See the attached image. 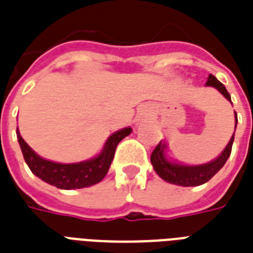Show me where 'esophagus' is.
Instances as JSON below:
<instances>
[{
    "label": "esophagus",
    "mask_w": 253,
    "mask_h": 253,
    "mask_svg": "<svg viewBox=\"0 0 253 253\" xmlns=\"http://www.w3.org/2000/svg\"><path fill=\"white\" fill-rule=\"evenodd\" d=\"M146 115H148V111H147V109H143V110L139 113L138 118H143V117H146Z\"/></svg>",
    "instance_id": "1"
}]
</instances>
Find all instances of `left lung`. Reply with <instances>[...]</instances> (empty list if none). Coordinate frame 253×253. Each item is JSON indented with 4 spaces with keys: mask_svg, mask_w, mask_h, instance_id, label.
Instances as JSON below:
<instances>
[{
    "mask_svg": "<svg viewBox=\"0 0 253 253\" xmlns=\"http://www.w3.org/2000/svg\"><path fill=\"white\" fill-rule=\"evenodd\" d=\"M206 86L215 87L216 90H219L224 95V98L231 102V95L228 94L227 89L224 87V85L220 81L216 80L212 75H209ZM236 125H238V117H236L235 113V128ZM234 135H235V132L232 134L230 142L226 146V148L222 151V154L216 159H214L212 162L206 163V164H201V166H184V164H180V163L170 162L166 156L167 144L162 142L159 143L156 148L152 151L151 163H152L154 169L156 170L159 176L162 177L164 181L169 182V184L180 185V186H198V185L208 182L226 164L227 159L231 155Z\"/></svg>",
    "mask_w": 253,
    "mask_h": 253,
    "instance_id": "8db88e82",
    "label": "left lung"
}]
</instances>
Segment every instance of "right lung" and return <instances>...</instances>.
<instances>
[{
	"label": "right lung",
	"instance_id": "obj_1",
	"mask_svg": "<svg viewBox=\"0 0 253 253\" xmlns=\"http://www.w3.org/2000/svg\"><path fill=\"white\" fill-rule=\"evenodd\" d=\"M131 131H132L131 127L115 131L114 134L109 136L102 151L95 158L85 162L73 163V164H60L41 158L23 140L19 130H17V138L26 164L35 176L56 188L71 190V189L87 188L91 185L98 184L106 176L107 170L110 168L118 143L123 138H126L127 135H130Z\"/></svg>",
	"mask_w": 253,
	"mask_h": 253
}]
</instances>
